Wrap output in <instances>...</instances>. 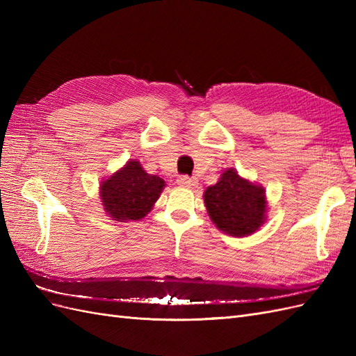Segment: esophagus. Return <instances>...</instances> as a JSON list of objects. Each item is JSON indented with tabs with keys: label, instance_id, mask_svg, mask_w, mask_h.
I'll return each instance as SVG.
<instances>
[{
	"label": "esophagus",
	"instance_id": "1",
	"mask_svg": "<svg viewBox=\"0 0 356 356\" xmlns=\"http://www.w3.org/2000/svg\"><path fill=\"white\" fill-rule=\"evenodd\" d=\"M177 182H178V186H181V187H195V186H197V178H195V177H187V175H182V177H179L178 179H177Z\"/></svg>",
	"mask_w": 356,
	"mask_h": 356
}]
</instances>
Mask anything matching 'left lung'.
<instances>
[{
    "instance_id": "obj_1",
    "label": "left lung",
    "mask_w": 356,
    "mask_h": 356,
    "mask_svg": "<svg viewBox=\"0 0 356 356\" xmlns=\"http://www.w3.org/2000/svg\"><path fill=\"white\" fill-rule=\"evenodd\" d=\"M211 221L215 227L233 238L255 233L267 220V196L263 186L225 169L217 184L203 193Z\"/></svg>"
}]
</instances>
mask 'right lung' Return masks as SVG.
I'll list each match as a JSON object with an SVG mask.
<instances>
[{
  "instance_id": "1",
  "label": "right lung",
  "mask_w": 356,
  "mask_h": 356,
  "mask_svg": "<svg viewBox=\"0 0 356 356\" xmlns=\"http://www.w3.org/2000/svg\"><path fill=\"white\" fill-rule=\"evenodd\" d=\"M165 187L160 177L147 174L141 161L129 159L123 168L101 181L99 197L113 221H139L154 208Z\"/></svg>"
}]
</instances>
